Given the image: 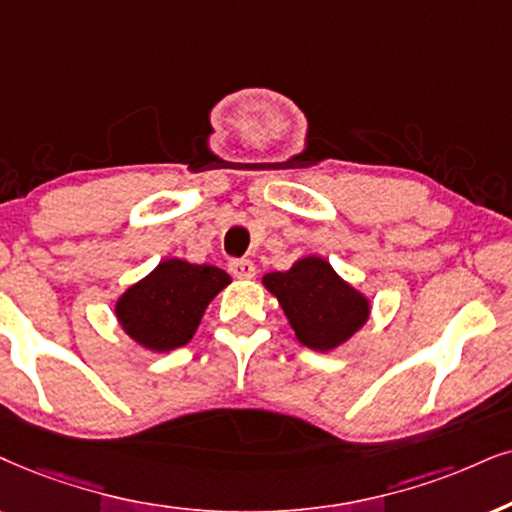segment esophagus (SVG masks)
Here are the masks:
<instances>
[{"mask_svg":"<svg viewBox=\"0 0 512 512\" xmlns=\"http://www.w3.org/2000/svg\"><path fill=\"white\" fill-rule=\"evenodd\" d=\"M229 271L236 278H243V281H248V278L255 276V264H252L250 260H231Z\"/></svg>","mask_w":512,"mask_h":512,"instance_id":"obj_1","label":"esophagus"}]
</instances>
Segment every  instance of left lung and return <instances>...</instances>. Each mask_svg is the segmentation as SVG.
Returning a JSON list of instances; mask_svg holds the SVG:
<instances>
[{"label":"left lung","instance_id":"1","mask_svg":"<svg viewBox=\"0 0 512 512\" xmlns=\"http://www.w3.org/2000/svg\"><path fill=\"white\" fill-rule=\"evenodd\" d=\"M262 286L281 304L297 342L314 352L345 345L371 316V300L319 255L300 257L288 271L264 274Z\"/></svg>","mask_w":512,"mask_h":512}]
</instances>
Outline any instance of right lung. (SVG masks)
I'll return each mask as SVG.
<instances>
[{"mask_svg":"<svg viewBox=\"0 0 512 512\" xmlns=\"http://www.w3.org/2000/svg\"><path fill=\"white\" fill-rule=\"evenodd\" d=\"M229 283L224 269L167 257L115 300V319L137 345L172 352L196 335L208 304Z\"/></svg>","mask_w":512,"mask_h":512,"instance_id":"obj_1","label":"right lung"}]
</instances>
